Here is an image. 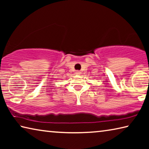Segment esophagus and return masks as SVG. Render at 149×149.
<instances>
[{"label": "esophagus", "mask_w": 149, "mask_h": 149, "mask_svg": "<svg viewBox=\"0 0 149 149\" xmlns=\"http://www.w3.org/2000/svg\"><path fill=\"white\" fill-rule=\"evenodd\" d=\"M75 74H76V75H80L81 74V72L76 71V72H75Z\"/></svg>", "instance_id": "esophagus-1"}]
</instances>
